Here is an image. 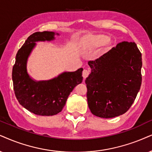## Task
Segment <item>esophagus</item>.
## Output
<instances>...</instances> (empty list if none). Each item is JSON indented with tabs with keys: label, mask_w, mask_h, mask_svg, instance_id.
Listing matches in <instances>:
<instances>
[{
	"label": "esophagus",
	"mask_w": 152,
	"mask_h": 152,
	"mask_svg": "<svg viewBox=\"0 0 152 152\" xmlns=\"http://www.w3.org/2000/svg\"><path fill=\"white\" fill-rule=\"evenodd\" d=\"M90 74V71L89 70H87V69H84L83 71V73H82V75H83V77L84 78H86L88 77V76H89Z\"/></svg>",
	"instance_id": "esophagus-1"
}]
</instances>
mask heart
Segmentation results:
<instances>
[{
    "mask_svg": "<svg viewBox=\"0 0 152 152\" xmlns=\"http://www.w3.org/2000/svg\"><path fill=\"white\" fill-rule=\"evenodd\" d=\"M109 37L103 34H97V35L90 36L86 38L85 44L88 50L97 49L105 45L109 41Z\"/></svg>",
    "mask_w": 152,
    "mask_h": 152,
    "instance_id": "1",
    "label": "heart"
}]
</instances>
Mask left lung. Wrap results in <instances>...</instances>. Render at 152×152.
I'll return each mask as SVG.
<instances>
[{"label": "left lung", "instance_id": "obj_1", "mask_svg": "<svg viewBox=\"0 0 152 152\" xmlns=\"http://www.w3.org/2000/svg\"><path fill=\"white\" fill-rule=\"evenodd\" d=\"M88 65L91 73L86 83L92 114L109 118L126 113L142 83V54L135 43H119Z\"/></svg>", "mask_w": 152, "mask_h": 152}]
</instances>
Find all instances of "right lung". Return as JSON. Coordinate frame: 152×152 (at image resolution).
I'll return each instance as SVG.
<instances>
[{"mask_svg":"<svg viewBox=\"0 0 152 152\" xmlns=\"http://www.w3.org/2000/svg\"><path fill=\"white\" fill-rule=\"evenodd\" d=\"M55 35V32L43 31L28 36L17 52L12 68L13 88L17 100L30 112L39 116H53L60 112L71 92L83 80V68L63 72L48 80L36 81L28 74L26 63L36 42L53 41Z\"/></svg>","mask_w":152,"mask_h":152,"instance_id":"1","label":"right lung"}]
</instances>
